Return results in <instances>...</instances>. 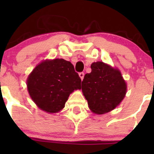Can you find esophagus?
<instances>
[{
	"mask_svg": "<svg viewBox=\"0 0 154 154\" xmlns=\"http://www.w3.org/2000/svg\"><path fill=\"white\" fill-rule=\"evenodd\" d=\"M79 76H80V79H81V80H83V77H84V73H83V72H80V73H79Z\"/></svg>",
	"mask_w": 154,
	"mask_h": 154,
	"instance_id": "1",
	"label": "esophagus"
}]
</instances>
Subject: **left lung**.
<instances>
[{
	"label": "left lung",
	"instance_id": "left-lung-1",
	"mask_svg": "<svg viewBox=\"0 0 154 154\" xmlns=\"http://www.w3.org/2000/svg\"><path fill=\"white\" fill-rule=\"evenodd\" d=\"M91 68V73L84 76L82 91L91 112L105 114L120 104L127 84L119 69L103 62L93 63Z\"/></svg>",
	"mask_w": 154,
	"mask_h": 154
}]
</instances>
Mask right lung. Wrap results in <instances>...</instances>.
<instances>
[{"label":"right lung","mask_w":154,"mask_h":154,"mask_svg":"<svg viewBox=\"0 0 154 154\" xmlns=\"http://www.w3.org/2000/svg\"><path fill=\"white\" fill-rule=\"evenodd\" d=\"M27 85L31 98L38 108L56 113L64 108L71 92L81 88V79L70 62L54 59L35 66Z\"/></svg>","instance_id":"obj_1"}]
</instances>
